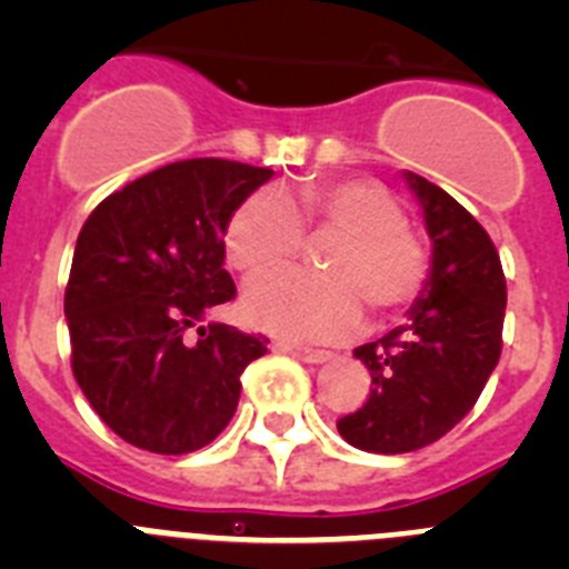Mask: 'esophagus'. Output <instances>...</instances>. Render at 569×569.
<instances>
[{"label": "esophagus", "instance_id": "1", "mask_svg": "<svg viewBox=\"0 0 569 569\" xmlns=\"http://www.w3.org/2000/svg\"><path fill=\"white\" fill-rule=\"evenodd\" d=\"M276 350H281V353L296 356V359H299V361H308V365H321V361H330L328 350H313V347L284 345V341H279V345H276Z\"/></svg>", "mask_w": 569, "mask_h": 569}]
</instances>
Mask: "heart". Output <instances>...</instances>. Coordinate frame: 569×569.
I'll use <instances>...</instances> for the list:
<instances>
[{
	"mask_svg": "<svg viewBox=\"0 0 569 569\" xmlns=\"http://www.w3.org/2000/svg\"><path fill=\"white\" fill-rule=\"evenodd\" d=\"M305 229L340 236L322 260L329 276L282 271L256 279L241 299L253 328L339 341L359 330L365 305L379 319H393L427 288L425 239L405 222L399 199L373 179H313L290 196L259 190L228 219L224 250L239 273L259 276L300 252Z\"/></svg>",
	"mask_w": 569,
	"mask_h": 569,
	"instance_id": "1",
	"label": "heart"
}]
</instances>
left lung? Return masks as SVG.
Wrapping results in <instances>:
<instances>
[{"mask_svg": "<svg viewBox=\"0 0 569 569\" xmlns=\"http://www.w3.org/2000/svg\"><path fill=\"white\" fill-rule=\"evenodd\" d=\"M430 241L433 268L410 321L356 347L370 396L336 421L367 453H410L450 433L472 410L499 365L507 281L499 250L453 196L407 170Z\"/></svg>", "mask_w": 569, "mask_h": 569, "instance_id": "left-lung-1", "label": "left lung"}]
</instances>
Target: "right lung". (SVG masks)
Returning a JSON list of instances; mask_svg holds the SVG:
<instances>
[{"mask_svg":"<svg viewBox=\"0 0 569 569\" xmlns=\"http://www.w3.org/2000/svg\"><path fill=\"white\" fill-rule=\"evenodd\" d=\"M270 176L230 159H184L110 193L82 224L64 290L70 367L128 445L193 453L233 419L241 373L268 353V339L202 319L236 296L222 268L224 228Z\"/></svg>","mask_w":569,"mask_h":569,"instance_id":"1","label":"right lung"}]
</instances>
